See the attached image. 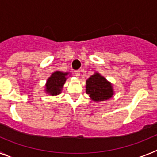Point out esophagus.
Here are the masks:
<instances>
[{
  "instance_id": "obj_1",
  "label": "esophagus",
  "mask_w": 157,
  "mask_h": 157,
  "mask_svg": "<svg viewBox=\"0 0 157 157\" xmlns=\"http://www.w3.org/2000/svg\"><path fill=\"white\" fill-rule=\"evenodd\" d=\"M74 73H75V75L76 77H79V75H80V71L76 70V71H75Z\"/></svg>"
}]
</instances>
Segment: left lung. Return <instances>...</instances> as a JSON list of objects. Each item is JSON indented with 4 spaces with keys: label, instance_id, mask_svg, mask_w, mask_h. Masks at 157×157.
I'll return each mask as SVG.
<instances>
[{
    "label": "left lung",
    "instance_id": "8db88e82",
    "mask_svg": "<svg viewBox=\"0 0 157 157\" xmlns=\"http://www.w3.org/2000/svg\"><path fill=\"white\" fill-rule=\"evenodd\" d=\"M86 94L94 101H101L109 99L113 95V90L105 78L96 73L87 79Z\"/></svg>",
    "mask_w": 157,
    "mask_h": 157
}]
</instances>
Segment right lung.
<instances>
[{"label":"right lung","mask_w":157,"mask_h":157,"mask_svg":"<svg viewBox=\"0 0 157 157\" xmlns=\"http://www.w3.org/2000/svg\"><path fill=\"white\" fill-rule=\"evenodd\" d=\"M67 73L56 71L52 73L51 77L47 81L46 92L51 95H57L60 93L61 89L66 81Z\"/></svg>","instance_id":"right-lung-1"}]
</instances>
